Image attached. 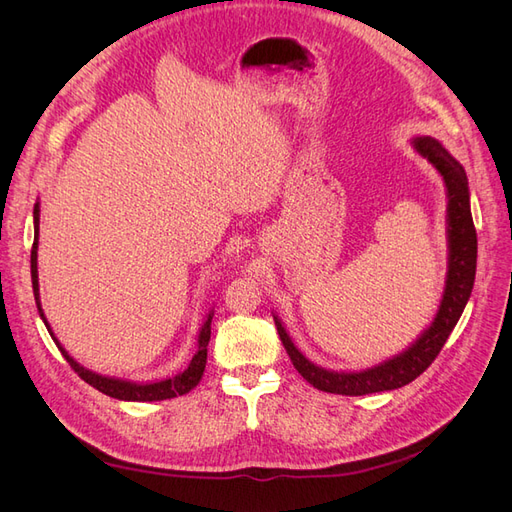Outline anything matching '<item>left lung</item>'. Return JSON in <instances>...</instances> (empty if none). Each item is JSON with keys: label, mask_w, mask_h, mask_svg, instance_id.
Here are the masks:
<instances>
[{"label": "left lung", "mask_w": 512, "mask_h": 512, "mask_svg": "<svg viewBox=\"0 0 512 512\" xmlns=\"http://www.w3.org/2000/svg\"><path fill=\"white\" fill-rule=\"evenodd\" d=\"M410 145L418 156L425 158L433 168L438 170L444 188H446V241H448V262H446V282L444 292L438 305V312L433 316L429 327L418 335L414 342L374 367L337 371L316 365L294 346L292 337L284 329L282 320L273 314L277 333L290 356L294 369L324 393L335 395H369L380 391H393L410 384L433 363L446 344L448 335L455 329L463 309L474 288L476 275V230L470 211V188L463 166L448 153V149L431 136H412Z\"/></svg>", "instance_id": "1"}]
</instances>
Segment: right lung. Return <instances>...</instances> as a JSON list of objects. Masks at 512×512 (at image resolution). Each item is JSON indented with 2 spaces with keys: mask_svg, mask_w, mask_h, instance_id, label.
<instances>
[{
  "mask_svg": "<svg viewBox=\"0 0 512 512\" xmlns=\"http://www.w3.org/2000/svg\"><path fill=\"white\" fill-rule=\"evenodd\" d=\"M38 237H40V200H36L34 205V247H32V286H34V297H36V307L38 314L44 322L46 331L51 333L53 342L57 344L59 352L64 354V359L70 363V367L79 374L87 384L94 386L100 393L119 399V401H162V399H173L179 395L190 393L194 386L203 378V371L207 365V346L211 339V320H213V309H209V314L203 322V327L198 331V342H196V352L192 356L190 365L185 367L183 371L175 376H168L162 380H153V382H134V380H123V378H115V376H102L91 371L87 367H83L79 361L72 359L68 354V350L61 346L59 339L55 337L49 320L44 316V309L40 303V286H38Z\"/></svg>",
  "mask_w": 512,
  "mask_h": 512,
  "instance_id": "right-lung-1",
  "label": "right lung"
}]
</instances>
